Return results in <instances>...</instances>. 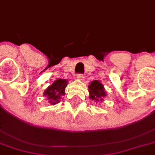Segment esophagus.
Returning a JSON list of instances; mask_svg holds the SVG:
<instances>
[{
  "label": "esophagus",
  "mask_w": 155,
  "mask_h": 155,
  "mask_svg": "<svg viewBox=\"0 0 155 155\" xmlns=\"http://www.w3.org/2000/svg\"><path fill=\"white\" fill-rule=\"evenodd\" d=\"M76 78H77L78 80H81V81H83V80H84V74H77V75H76Z\"/></svg>",
  "instance_id": "34e87169"
}]
</instances>
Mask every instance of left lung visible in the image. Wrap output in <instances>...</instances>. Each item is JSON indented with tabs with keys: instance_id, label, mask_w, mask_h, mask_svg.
Wrapping results in <instances>:
<instances>
[{
	"instance_id": "8db88e82",
	"label": "left lung",
	"mask_w": 155,
	"mask_h": 155,
	"mask_svg": "<svg viewBox=\"0 0 155 155\" xmlns=\"http://www.w3.org/2000/svg\"><path fill=\"white\" fill-rule=\"evenodd\" d=\"M88 87L90 92V98L93 101H99V99L101 100V97H104L106 95L103 84L98 81H92Z\"/></svg>"
}]
</instances>
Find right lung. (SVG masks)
<instances>
[{
	"label": "right lung",
	"mask_w": 155,
	"mask_h": 155,
	"mask_svg": "<svg viewBox=\"0 0 155 155\" xmlns=\"http://www.w3.org/2000/svg\"><path fill=\"white\" fill-rule=\"evenodd\" d=\"M67 85L66 80H56L53 84L50 85L45 91L44 95H46L49 100V103L54 104L59 102L61 95L64 94V90Z\"/></svg>",
	"instance_id": "1"
}]
</instances>
